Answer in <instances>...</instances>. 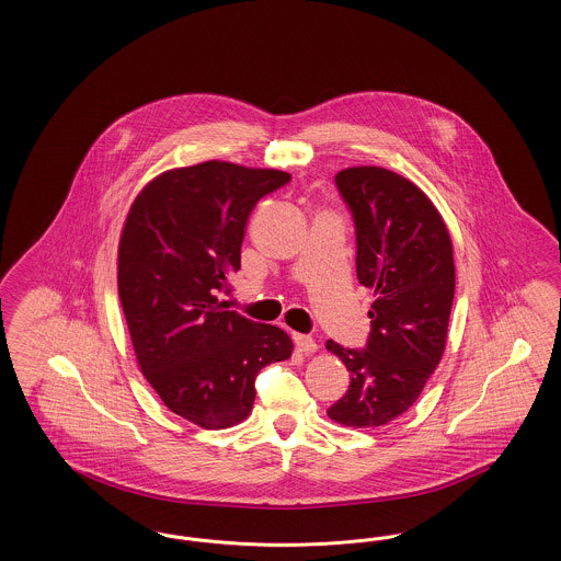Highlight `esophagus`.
I'll use <instances>...</instances> for the list:
<instances>
[{
    "label": "esophagus",
    "mask_w": 561,
    "mask_h": 561,
    "mask_svg": "<svg viewBox=\"0 0 561 561\" xmlns=\"http://www.w3.org/2000/svg\"><path fill=\"white\" fill-rule=\"evenodd\" d=\"M293 339L298 353H302V355H311V353L318 351V343L307 334H294Z\"/></svg>",
    "instance_id": "obj_1"
}]
</instances>
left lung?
I'll return each mask as SVG.
<instances>
[{
	"mask_svg": "<svg viewBox=\"0 0 561 561\" xmlns=\"http://www.w3.org/2000/svg\"><path fill=\"white\" fill-rule=\"evenodd\" d=\"M355 227V267L376 294L364 348L328 341L348 391L328 408L345 427H382L419 400L442 359L454 300L453 241L427 195L400 174L347 168L334 176Z\"/></svg>",
	"mask_w": 561,
	"mask_h": 561,
	"instance_id": "obj_1",
	"label": "left lung"
}]
</instances>
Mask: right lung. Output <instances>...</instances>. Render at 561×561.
Here are the masks:
<instances>
[{"instance_id":"right-lung-1","label":"right lung","mask_w":561,"mask_h":561,"mask_svg":"<svg viewBox=\"0 0 561 561\" xmlns=\"http://www.w3.org/2000/svg\"><path fill=\"white\" fill-rule=\"evenodd\" d=\"M288 183V172L204 161L151 181L126 218L117 290L138 366L161 401L199 427L241 423L259 373L293 355L284 330L218 300L240 271L248 216Z\"/></svg>"}]
</instances>
